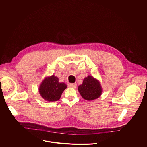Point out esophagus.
Instances as JSON below:
<instances>
[{"label": "esophagus", "instance_id": "1", "mask_svg": "<svg viewBox=\"0 0 147 147\" xmlns=\"http://www.w3.org/2000/svg\"><path fill=\"white\" fill-rule=\"evenodd\" d=\"M68 87L75 88L77 87V84H76V83H69L68 84Z\"/></svg>", "mask_w": 147, "mask_h": 147}]
</instances>
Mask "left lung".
I'll return each instance as SVG.
<instances>
[{
	"label": "left lung",
	"mask_w": 147,
	"mask_h": 147,
	"mask_svg": "<svg viewBox=\"0 0 147 147\" xmlns=\"http://www.w3.org/2000/svg\"><path fill=\"white\" fill-rule=\"evenodd\" d=\"M78 91L83 99L91 101L100 96L102 88L98 80L88 75L83 80L82 84L78 87Z\"/></svg>",
	"instance_id": "left-lung-1"
}]
</instances>
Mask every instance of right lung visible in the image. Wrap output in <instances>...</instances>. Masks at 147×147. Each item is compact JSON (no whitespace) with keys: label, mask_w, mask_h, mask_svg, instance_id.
<instances>
[{"label":"right lung","mask_w":147,"mask_h":147,"mask_svg":"<svg viewBox=\"0 0 147 147\" xmlns=\"http://www.w3.org/2000/svg\"><path fill=\"white\" fill-rule=\"evenodd\" d=\"M67 85L65 82H60L59 78L55 75L46 77L41 82L39 87L40 95L47 102L58 100Z\"/></svg>","instance_id":"right-lung-1"}]
</instances>
